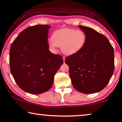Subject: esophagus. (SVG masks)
I'll return each instance as SVG.
<instances>
[{"mask_svg":"<svg viewBox=\"0 0 122 122\" xmlns=\"http://www.w3.org/2000/svg\"><path fill=\"white\" fill-rule=\"evenodd\" d=\"M62 58H63V60L64 62V61H65V59H66V58H65V56H63V57H62Z\"/></svg>","mask_w":122,"mask_h":122,"instance_id":"34e87169","label":"esophagus"}]
</instances>
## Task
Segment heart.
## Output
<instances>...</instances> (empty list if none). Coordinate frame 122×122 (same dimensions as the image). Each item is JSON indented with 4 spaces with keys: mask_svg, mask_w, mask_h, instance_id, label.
Here are the masks:
<instances>
[{
    "mask_svg": "<svg viewBox=\"0 0 122 122\" xmlns=\"http://www.w3.org/2000/svg\"><path fill=\"white\" fill-rule=\"evenodd\" d=\"M86 41V35L82 30L64 28L53 32L49 46L53 50H56L57 46H61L63 53L72 55L81 50Z\"/></svg>",
    "mask_w": 122,
    "mask_h": 122,
    "instance_id": "heart-1",
    "label": "heart"
}]
</instances>
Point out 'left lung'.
Instances as JSON below:
<instances>
[{
  "label": "left lung",
  "instance_id": "1",
  "mask_svg": "<svg viewBox=\"0 0 122 122\" xmlns=\"http://www.w3.org/2000/svg\"><path fill=\"white\" fill-rule=\"evenodd\" d=\"M86 41L78 52L67 56L72 84L84 94L102 91L107 86L114 70V52L107 38L91 28L79 25Z\"/></svg>",
  "mask_w": 122,
  "mask_h": 122
}]
</instances>
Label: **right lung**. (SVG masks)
<instances>
[{
    "label": "right lung",
    "instance_id": "right-lung-1",
    "mask_svg": "<svg viewBox=\"0 0 122 122\" xmlns=\"http://www.w3.org/2000/svg\"><path fill=\"white\" fill-rule=\"evenodd\" d=\"M51 26L36 25L20 32L10 49V72L20 89L32 94L48 91L63 61L49 50Z\"/></svg>",
    "mask_w": 122,
    "mask_h": 122
}]
</instances>
